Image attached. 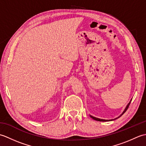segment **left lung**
Here are the masks:
<instances>
[{
	"label": "left lung",
	"mask_w": 146,
	"mask_h": 146,
	"mask_svg": "<svg viewBox=\"0 0 146 146\" xmlns=\"http://www.w3.org/2000/svg\"><path fill=\"white\" fill-rule=\"evenodd\" d=\"M131 102H129V103L128 104V105H127V107H125V110H123V111L122 112V113L118 117V118H119L120 117H121L122 115L124 113L125 111H126V110H127V108H129V105H130V104H131ZM91 117V118H92L93 119H94V120H97V121H100V122H106V121H111V120H113L114 119H111V120H105V119H98V118H97V117H93V116H92V115H90ZM116 119H117V118H116Z\"/></svg>",
	"instance_id": "8db88e82"
}]
</instances>
